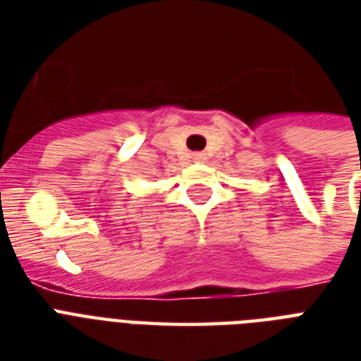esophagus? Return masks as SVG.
Segmentation results:
<instances>
[{"mask_svg": "<svg viewBox=\"0 0 361 361\" xmlns=\"http://www.w3.org/2000/svg\"><path fill=\"white\" fill-rule=\"evenodd\" d=\"M192 159H195V161H204V159H206V155H204V153H195V155H192Z\"/></svg>", "mask_w": 361, "mask_h": 361, "instance_id": "1", "label": "esophagus"}]
</instances>
